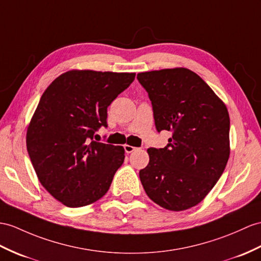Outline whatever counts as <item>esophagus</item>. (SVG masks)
Returning a JSON list of instances; mask_svg holds the SVG:
<instances>
[{
  "label": "esophagus",
  "instance_id": "1",
  "mask_svg": "<svg viewBox=\"0 0 261 261\" xmlns=\"http://www.w3.org/2000/svg\"><path fill=\"white\" fill-rule=\"evenodd\" d=\"M124 149H125L127 154H130V152L135 151L137 148L134 147V146H130V145H124Z\"/></svg>",
  "mask_w": 261,
  "mask_h": 261
}]
</instances>
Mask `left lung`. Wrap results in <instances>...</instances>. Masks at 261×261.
Returning <instances> with one entry per match:
<instances>
[{
  "instance_id": "8db88e82",
  "label": "left lung",
  "mask_w": 261,
  "mask_h": 261,
  "mask_svg": "<svg viewBox=\"0 0 261 261\" xmlns=\"http://www.w3.org/2000/svg\"><path fill=\"white\" fill-rule=\"evenodd\" d=\"M148 93L158 133L171 132L164 148H148L139 170L146 194L161 207L186 211L205 198L229 158L230 119L226 105L188 68L137 74Z\"/></svg>"
}]
</instances>
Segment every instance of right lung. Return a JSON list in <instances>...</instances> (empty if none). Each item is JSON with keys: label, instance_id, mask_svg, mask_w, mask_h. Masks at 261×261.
Listing matches in <instances>:
<instances>
[{"label": "right lung", "instance_id": "right-lung-1", "mask_svg": "<svg viewBox=\"0 0 261 261\" xmlns=\"http://www.w3.org/2000/svg\"><path fill=\"white\" fill-rule=\"evenodd\" d=\"M134 80L135 73L69 71L43 93L27 147L42 186L63 205L93 204L110 189L125 150L93 137L107 127V107Z\"/></svg>", "mask_w": 261, "mask_h": 261}]
</instances>
